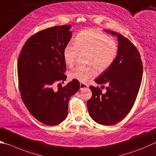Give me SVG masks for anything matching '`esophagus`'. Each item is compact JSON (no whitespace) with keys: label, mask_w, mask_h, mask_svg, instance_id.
<instances>
[{"label":"esophagus","mask_w":156,"mask_h":156,"mask_svg":"<svg viewBox=\"0 0 156 156\" xmlns=\"http://www.w3.org/2000/svg\"><path fill=\"white\" fill-rule=\"evenodd\" d=\"M88 85L87 84H84V83H80V90H82L84 89V88H88Z\"/></svg>","instance_id":"esophagus-1"}]
</instances>
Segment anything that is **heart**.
<instances>
[{"mask_svg": "<svg viewBox=\"0 0 156 156\" xmlns=\"http://www.w3.org/2000/svg\"><path fill=\"white\" fill-rule=\"evenodd\" d=\"M79 52H87L88 66H77L70 72V77L80 82H87L97 74L95 66L99 71L107 69L116 57V44L106 34L98 29L83 30L76 36L74 42H69L63 48L64 62L68 66L75 62Z\"/></svg>", "mask_w": 156, "mask_h": 156, "instance_id": "1", "label": "heart"}]
</instances>
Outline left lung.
I'll return each mask as SVG.
<instances>
[{
    "instance_id": "obj_1",
    "label": "left lung",
    "mask_w": 156,
    "mask_h": 156,
    "mask_svg": "<svg viewBox=\"0 0 156 156\" xmlns=\"http://www.w3.org/2000/svg\"><path fill=\"white\" fill-rule=\"evenodd\" d=\"M104 31L117 36V55L94 80L98 84H108L106 93L90 86L93 95L87 101V108L94 121L110 126L120 122L132 109L141 86L143 63L138 50L129 39L115 32Z\"/></svg>"
}]
</instances>
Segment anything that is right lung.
Wrapping results in <instances>:
<instances>
[{
  "label": "right lung",
  "instance_id": "add662e5",
  "mask_svg": "<svg viewBox=\"0 0 156 156\" xmlns=\"http://www.w3.org/2000/svg\"><path fill=\"white\" fill-rule=\"evenodd\" d=\"M70 28L69 25L55 26L35 34L26 41L18 59V80L24 104L36 120L48 126L65 120L70 97L80 89L76 79L64 87L53 88L55 82L67 78L63 52L72 38Z\"/></svg>",
  "mask_w": 156,
  "mask_h": 156
}]
</instances>
